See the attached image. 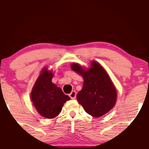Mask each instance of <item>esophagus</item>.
<instances>
[{"label": "esophagus", "mask_w": 149, "mask_h": 149, "mask_svg": "<svg viewBox=\"0 0 149 149\" xmlns=\"http://www.w3.org/2000/svg\"><path fill=\"white\" fill-rule=\"evenodd\" d=\"M69 97H71V99H72V100H75L76 97V92L75 91V90H73V91L69 94Z\"/></svg>", "instance_id": "esophagus-1"}]
</instances>
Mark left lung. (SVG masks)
Instances as JSON below:
<instances>
[{
	"label": "left lung",
	"instance_id": "8db88e82",
	"mask_svg": "<svg viewBox=\"0 0 149 149\" xmlns=\"http://www.w3.org/2000/svg\"><path fill=\"white\" fill-rule=\"evenodd\" d=\"M84 69L73 63L71 69L83 77V86L77 95V100L88 114L95 118L107 113L115 106L117 90L105 69L96 61Z\"/></svg>",
	"mask_w": 149,
	"mask_h": 149
}]
</instances>
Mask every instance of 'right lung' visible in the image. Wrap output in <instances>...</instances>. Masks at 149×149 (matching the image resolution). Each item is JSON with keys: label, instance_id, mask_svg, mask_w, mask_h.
Here are the masks:
<instances>
[{"label": "right lung", "instance_id": "add662e5", "mask_svg": "<svg viewBox=\"0 0 149 149\" xmlns=\"http://www.w3.org/2000/svg\"><path fill=\"white\" fill-rule=\"evenodd\" d=\"M52 71L44 67L32 88L31 100L38 113L42 117L51 119L57 117L64 104L70 97L52 82Z\"/></svg>", "mask_w": 149, "mask_h": 149}]
</instances>
